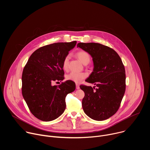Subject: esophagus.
Listing matches in <instances>:
<instances>
[{
	"label": "esophagus",
	"mask_w": 150,
	"mask_h": 150,
	"mask_svg": "<svg viewBox=\"0 0 150 150\" xmlns=\"http://www.w3.org/2000/svg\"><path fill=\"white\" fill-rule=\"evenodd\" d=\"M76 88L77 90L79 89V84H78V83H76Z\"/></svg>",
	"instance_id": "34e87169"
}]
</instances>
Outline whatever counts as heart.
I'll list each match as a JSON object with an SVG mask.
<instances>
[{
	"mask_svg": "<svg viewBox=\"0 0 150 150\" xmlns=\"http://www.w3.org/2000/svg\"><path fill=\"white\" fill-rule=\"evenodd\" d=\"M76 56L80 61L83 63L84 65L88 64L91 60V57L90 54L85 50H80L77 52ZM69 56L67 55L64 58L62 63V67L64 70H67L68 69L69 65ZM85 77H86V74L81 72H72L67 75L66 78L68 80L73 81L74 82L79 83L82 81Z\"/></svg>",
	"mask_w": 150,
	"mask_h": 150,
	"instance_id": "1",
	"label": "heart"
}]
</instances>
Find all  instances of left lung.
Here are the masks:
<instances>
[{"instance_id":"1","label":"left lung","mask_w":150,"mask_h":150,"mask_svg":"<svg viewBox=\"0 0 150 150\" xmlns=\"http://www.w3.org/2000/svg\"><path fill=\"white\" fill-rule=\"evenodd\" d=\"M77 46L91 55L94 67L85 81L97 87L80 85L85 93L82 101L83 112L96 120L108 119L119 109L125 92L126 74L122 61L113 49L100 43L79 42Z\"/></svg>"}]
</instances>
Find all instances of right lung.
I'll return each mask as SVG.
<instances>
[{
  "instance_id": "1",
  "label": "right lung",
  "mask_w": 150,
  "mask_h": 150,
  "mask_svg": "<svg viewBox=\"0 0 150 150\" xmlns=\"http://www.w3.org/2000/svg\"><path fill=\"white\" fill-rule=\"evenodd\" d=\"M76 44L74 41L42 46L30 56L22 75V94L31 113L45 122L59 117L65 110V98L75 90L71 81L52 85L64 79L62 63Z\"/></svg>"
}]
</instances>
